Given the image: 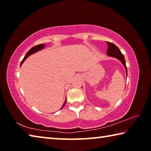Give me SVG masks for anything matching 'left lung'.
I'll use <instances>...</instances> for the list:
<instances>
[{
	"mask_svg": "<svg viewBox=\"0 0 151 151\" xmlns=\"http://www.w3.org/2000/svg\"><path fill=\"white\" fill-rule=\"evenodd\" d=\"M106 43L108 44V46H109L108 50H107V52H106L107 55L109 56V57L116 58L121 61V63L124 66L125 70H126L127 76V68L126 62H125V59L123 55H122L121 51H120L119 48L117 47L115 45H114L113 43L109 42H106Z\"/></svg>",
	"mask_w": 151,
	"mask_h": 151,
	"instance_id": "left-lung-1",
	"label": "left lung"
}]
</instances>
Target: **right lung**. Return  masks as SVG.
I'll use <instances>...</instances> for the list:
<instances>
[{
    "mask_svg": "<svg viewBox=\"0 0 151 151\" xmlns=\"http://www.w3.org/2000/svg\"><path fill=\"white\" fill-rule=\"evenodd\" d=\"M45 46H46V45H45V44H41V45H39L35 46L34 47H32V48H30V50L27 52V53L26 54V55L24 56V57L23 59H22L21 63H20V65H22V64L24 63V61L25 60H26L27 58L28 57H29L30 55H32V54H34V53L38 52V51L41 50L42 49H43V48H45ZM66 99H65V103H64L63 106L61 107V109H63V107H64V106H65V103H66Z\"/></svg>",
    "mask_w": 151,
    "mask_h": 151,
    "instance_id": "right-lung-1",
    "label": "right lung"
}]
</instances>
